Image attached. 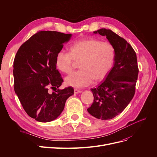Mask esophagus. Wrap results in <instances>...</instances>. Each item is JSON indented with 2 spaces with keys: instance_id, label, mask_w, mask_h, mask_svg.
<instances>
[{
  "instance_id": "esophagus-1",
  "label": "esophagus",
  "mask_w": 157,
  "mask_h": 157,
  "mask_svg": "<svg viewBox=\"0 0 157 157\" xmlns=\"http://www.w3.org/2000/svg\"><path fill=\"white\" fill-rule=\"evenodd\" d=\"M74 93H75V94H78V93H81L82 92L81 90H78L77 88H74Z\"/></svg>"
}]
</instances>
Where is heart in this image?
<instances>
[{
  "label": "heart",
  "instance_id": "obj_1",
  "mask_svg": "<svg viewBox=\"0 0 157 157\" xmlns=\"http://www.w3.org/2000/svg\"><path fill=\"white\" fill-rule=\"evenodd\" d=\"M69 52L61 50L55 57V65L60 72L69 74L74 60L79 62L80 70L66 77L65 83L74 87H83L103 79L113 67L115 49L109 41L96 38L78 40L70 46Z\"/></svg>",
  "mask_w": 157,
  "mask_h": 157
}]
</instances>
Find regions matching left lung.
I'll use <instances>...</instances> for the list:
<instances>
[{"mask_svg":"<svg viewBox=\"0 0 157 157\" xmlns=\"http://www.w3.org/2000/svg\"><path fill=\"white\" fill-rule=\"evenodd\" d=\"M94 33L106 36L114 46L115 57L105 81L91 89L94 99L87 111L96 118L110 120L124 110L134 97L139 73L137 56L127 41L111 30L101 29Z\"/></svg>","mask_w":157,"mask_h":157,"instance_id":"1","label":"left lung"}]
</instances>
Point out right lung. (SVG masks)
Returning a JSON list of instances; mask_svg holds the SVG:
<instances>
[{
	"label": "right lung",
	"instance_id": "add662e5",
	"mask_svg": "<svg viewBox=\"0 0 157 157\" xmlns=\"http://www.w3.org/2000/svg\"><path fill=\"white\" fill-rule=\"evenodd\" d=\"M71 36L56 31H39L16 54L14 91L24 110L38 121L55 120L63 111L66 100L74 94L71 86L59 88L63 80L55 65L56 55Z\"/></svg>",
	"mask_w": 157,
	"mask_h": 157
}]
</instances>
